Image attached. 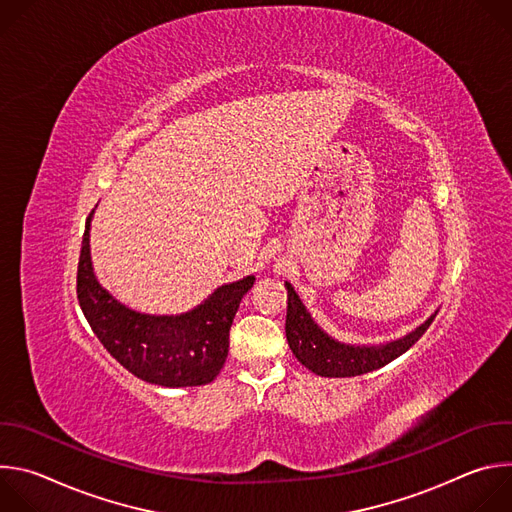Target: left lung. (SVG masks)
<instances>
[{"label":"left lung","mask_w":512,"mask_h":512,"mask_svg":"<svg viewBox=\"0 0 512 512\" xmlns=\"http://www.w3.org/2000/svg\"><path fill=\"white\" fill-rule=\"evenodd\" d=\"M287 289V316H285V336L291 352L304 364L306 369L320 377H358L364 373L377 371L403 352H407L429 328L437 310L415 330L401 338L385 344H346L330 334H326L312 314L306 310L304 302L296 294L294 285L285 281Z\"/></svg>","instance_id":"8db88e82"}]
</instances>
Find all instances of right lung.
Here are the masks:
<instances>
[{
  "mask_svg": "<svg viewBox=\"0 0 512 512\" xmlns=\"http://www.w3.org/2000/svg\"><path fill=\"white\" fill-rule=\"evenodd\" d=\"M83 235L77 296L107 352L137 379L160 387H200L216 379L229 354V330L255 275L218 285L182 314H141L121 304L99 283L91 259V221Z\"/></svg>",
  "mask_w": 512,
  "mask_h": 512,
  "instance_id": "1",
  "label": "right lung"
}]
</instances>
